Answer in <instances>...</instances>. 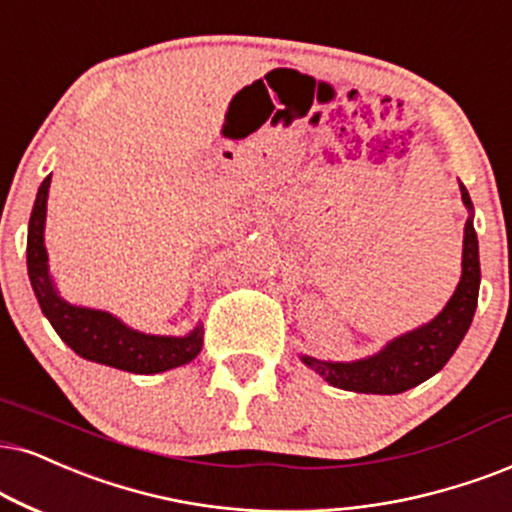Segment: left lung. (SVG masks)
I'll list each match as a JSON object with an SVG mask.
<instances>
[{
    "label": "left lung",
    "mask_w": 512,
    "mask_h": 512,
    "mask_svg": "<svg viewBox=\"0 0 512 512\" xmlns=\"http://www.w3.org/2000/svg\"><path fill=\"white\" fill-rule=\"evenodd\" d=\"M461 196L465 208L472 210V200L463 184ZM477 293H480V252H477L472 217H468L463 236V276L442 314L420 326L418 331L392 340L375 357L352 361V364H331V361L314 357H302V361L340 390L366 394L406 392L442 371L446 361L451 359L475 316Z\"/></svg>",
    "instance_id": "obj_1"
}]
</instances>
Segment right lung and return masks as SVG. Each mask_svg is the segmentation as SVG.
<instances>
[{
    "instance_id": "obj_1",
    "label": "right lung",
    "mask_w": 512,
    "mask_h": 512,
    "mask_svg": "<svg viewBox=\"0 0 512 512\" xmlns=\"http://www.w3.org/2000/svg\"><path fill=\"white\" fill-rule=\"evenodd\" d=\"M51 174L37 191L35 208L28 226V276L42 312L66 345L82 359L106 364L129 373H163L184 366L198 357L203 347V328H196L186 338H163L127 328L113 314L99 309L73 307L63 302L51 286L44 248V219Z\"/></svg>"
}]
</instances>
